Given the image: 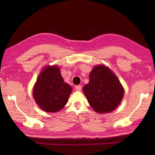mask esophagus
<instances>
[{
    "mask_svg": "<svg viewBox=\"0 0 155 155\" xmlns=\"http://www.w3.org/2000/svg\"><path fill=\"white\" fill-rule=\"evenodd\" d=\"M75 88H76V90L78 91H81V89H82V86L81 85H78V86L75 87Z\"/></svg>",
    "mask_w": 155,
    "mask_h": 155,
    "instance_id": "1",
    "label": "esophagus"
}]
</instances>
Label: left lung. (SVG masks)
<instances>
[{"label": "left lung", "instance_id": "1", "mask_svg": "<svg viewBox=\"0 0 155 155\" xmlns=\"http://www.w3.org/2000/svg\"><path fill=\"white\" fill-rule=\"evenodd\" d=\"M89 78V83L83 88L89 105L101 114L114 110L124 94L116 75L108 67L97 65L91 71Z\"/></svg>", "mask_w": 155, "mask_h": 155}]
</instances>
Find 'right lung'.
<instances>
[{
	"label": "right lung",
	"mask_w": 155,
	"mask_h": 155,
	"mask_svg": "<svg viewBox=\"0 0 155 155\" xmlns=\"http://www.w3.org/2000/svg\"><path fill=\"white\" fill-rule=\"evenodd\" d=\"M72 87L64 83L56 66H48L42 72L34 88V97L41 109L48 112L62 109L67 104Z\"/></svg>",
	"instance_id": "obj_1"
}]
</instances>
